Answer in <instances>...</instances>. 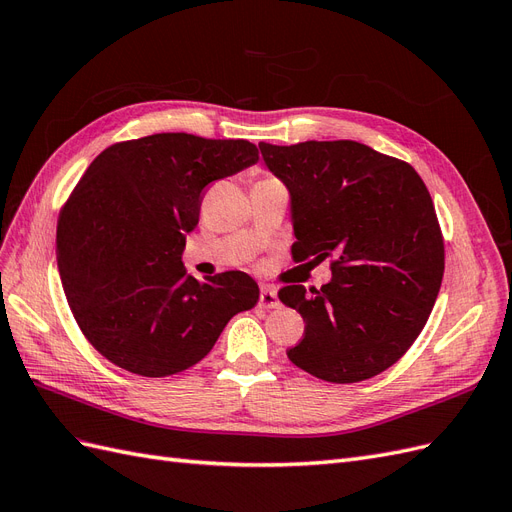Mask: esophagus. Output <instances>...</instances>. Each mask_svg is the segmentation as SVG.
Here are the masks:
<instances>
[{
  "mask_svg": "<svg viewBox=\"0 0 512 512\" xmlns=\"http://www.w3.org/2000/svg\"><path fill=\"white\" fill-rule=\"evenodd\" d=\"M260 307H267V309H273L280 305V299H277V292L273 288H262L260 290V299H258Z\"/></svg>",
  "mask_w": 512,
  "mask_h": 512,
  "instance_id": "obj_1",
  "label": "esophagus"
}]
</instances>
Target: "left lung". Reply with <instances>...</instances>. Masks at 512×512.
I'll return each instance as SVG.
<instances>
[{
    "mask_svg": "<svg viewBox=\"0 0 512 512\" xmlns=\"http://www.w3.org/2000/svg\"><path fill=\"white\" fill-rule=\"evenodd\" d=\"M258 147L290 192L292 260L331 258L320 290L277 292L305 322L288 359L335 384L378 376L414 344L442 284L444 239L423 179L356 141Z\"/></svg>",
    "mask_w": 512,
    "mask_h": 512,
    "instance_id": "8db88e82",
    "label": "left lung"
}]
</instances>
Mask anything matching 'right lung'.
I'll list each match as a JSON object with an SVG mask.
<instances>
[{
  "mask_svg": "<svg viewBox=\"0 0 512 512\" xmlns=\"http://www.w3.org/2000/svg\"><path fill=\"white\" fill-rule=\"evenodd\" d=\"M256 162L243 138L164 132L115 143L89 164L59 213L57 267L76 324L104 359L145 378L179 374L256 305L247 273L198 282L181 262L207 185Z\"/></svg>",
  "mask_w": 512,
  "mask_h": 512,
  "instance_id": "1",
  "label": "right lung"
}]
</instances>
